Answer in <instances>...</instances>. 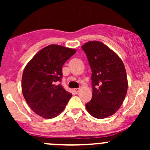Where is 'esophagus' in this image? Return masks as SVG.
<instances>
[{"mask_svg":"<svg viewBox=\"0 0 150 150\" xmlns=\"http://www.w3.org/2000/svg\"><path fill=\"white\" fill-rule=\"evenodd\" d=\"M73 91H75V93H77L80 91V88H74Z\"/></svg>","mask_w":150,"mask_h":150,"instance_id":"obj_1","label":"esophagus"}]
</instances>
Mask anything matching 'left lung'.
<instances>
[{
    "label": "left lung",
    "mask_w": 150,
    "mask_h": 150,
    "mask_svg": "<svg viewBox=\"0 0 150 150\" xmlns=\"http://www.w3.org/2000/svg\"><path fill=\"white\" fill-rule=\"evenodd\" d=\"M91 69V100L86 104L89 114L98 119L112 115L124 101L128 90L126 71L122 60L99 41L82 46Z\"/></svg>",
    "instance_id": "1"
}]
</instances>
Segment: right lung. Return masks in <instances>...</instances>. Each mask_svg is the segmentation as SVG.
Returning <instances> with one entry per match:
<instances>
[{
	"label": "right lung",
	"mask_w": 150,
	"mask_h": 150,
	"mask_svg": "<svg viewBox=\"0 0 150 150\" xmlns=\"http://www.w3.org/2000/svg\"><path fill=\"white\" fill-rule=\"evenodd\" d=\"M76 50L49 45L39 51L23 71L22 90L30 108L43 118L57 117L72 96L61 84L63 64Z\"/></svg>",
	"instance_id": "1"
}]
</instances>
